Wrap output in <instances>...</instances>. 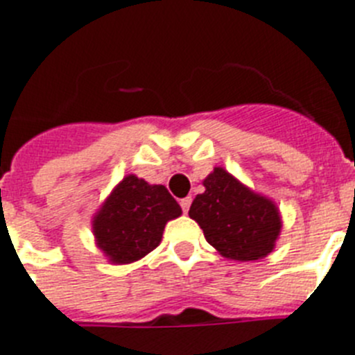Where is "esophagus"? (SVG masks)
I'll use <instances>...</instances> for the list:
<instances>
[{
	"label": "esophagus",
	"instance_id": "34e87169",
	"mask_svg": "<svg viewBox=\"0 0 355 355\" xmlns=\"http://www.w3.org/2000/svg\"><path fill=\"white\" fill-rule=\"evenodd\" d=\"M180 205H181V209L187 213L188 209H190V205H192V199H190V197H184V199L180 200Z\"/></svg>",
	"mask_w": 355,
	"mask_h": 355
}]
</instances>
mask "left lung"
<instances>
[{
    "label": "left lung",
    "instance_id": "left-lung-1",
    "mask_svg": "<svg viewBox=\"0 0 355 355\" xmlns=\"http://www.w3.org/2000/svg\"><path fill=\"white\" fill-rule=\"evenodd\" d=\"M205 188L188 215L200 225L209 245L236 261L272 252L281 231V216L272 200L254 193L220 167L206 178Z\"/></svg>",
    "mask_w": 355,
    "mask_h": 355
}]
</instances>
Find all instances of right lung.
Segmentation results:
<instances>
[{"instance_id": "add662e5", "label": "right lung", "mask_w": 355, "mask_h": 355, "mask_svg": "<svg viewBox=\"0 0 355 355\" xmlns=\"http://www.w3.org/2000/svg\"><path fill=\"white\" fill-rule=\"evenodd\" d=\"M180 215V205L163 184L128 175L94 216L92 227L110 261L124 265L156 249L165 224Z\"/></svg>"}]
</instances>
